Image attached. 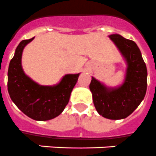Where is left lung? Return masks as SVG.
I'll return each mask as SVG.
<instances>
[{"instance_id":"left-lung-1","label":"left lung","mask_w":156,"mask_h":156,"mask_svg":"<svg viewBox=\"0 0 156 156\" xmlns=\"http://www.w3.org/2000/svg\"><path fill=\"white\" fill-rule=\"evenodd\" d=\"M126 63L122 84L107 86L92 77L90 90L96 110L101 116L110 120L125 119L140 105L146 94L147 71L140 50L134 41L119 34L109 35Z\"/></svg>"}]
</instances>
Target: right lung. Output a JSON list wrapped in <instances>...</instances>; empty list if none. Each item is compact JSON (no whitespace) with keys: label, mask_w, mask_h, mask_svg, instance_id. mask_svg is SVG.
<instances>
[{"label":"right lung","mask_w":156,"mask_h":156,"mask_svg":"<svg viewBox=\"0 0 156 156\" xmlns=\"http://www.w3.org/2000/svg\"><path fill=\"white\" fill-rule=\"evenodd\" d=\"M22 40L15 51L8 70V91L20 110L35 120H48L62 112L78 81V74H65L58 83L43 86L32 80L22 67V54L33 40Z\"/></svg>","instance_id":"1"}]
</instances>
